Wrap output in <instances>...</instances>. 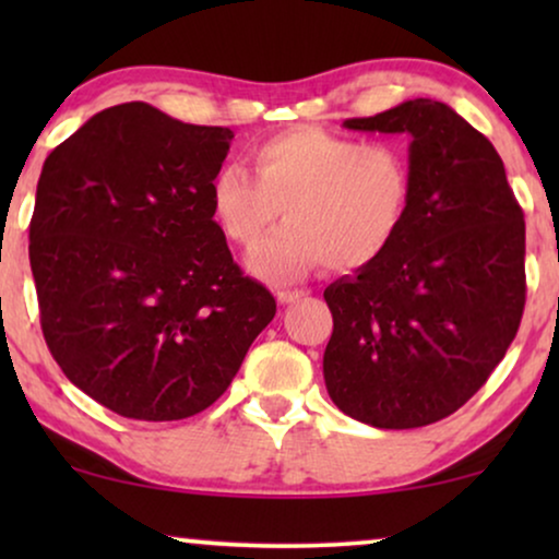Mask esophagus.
Segmentation results:
<instances>
[{"mask_svg":"<svg viewBox=\"0 0 559 559\" xmlns=\"http://www.w3.org/2000/svg\"><path fill=\"white\" fill-rule=\"evenodd\" d=\"M308 295V289H277V300L282 305H289V302H297L300 297Z\"/></svg>","mask_w":559,"mask_h":559,"instance_id":"34e87169","label":"esophagus"}]
</instances>
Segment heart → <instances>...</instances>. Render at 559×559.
<instances>
[{
  "label": "heart",
  "instance_id": "b5f03b06",
  "mask_svg": "<svg viewBox=\"0 0 559 559\" xmlns=\"http://www.w3.org/2000/svg\"><path fill=\"white\" fill-rule=\"evenodd\" d=\"M254 178L224 165L211 178V211L228 241L251 247L249 270L295 280L320 264L361 270L400 234L412 203L409 157L394 142H358L323 127H293L249 152Z\"/></svg>",
  "mask_w": 559,
  "mask_h": 559
}]
</instances>
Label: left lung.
<instances>
[{"mask_svg":"<svg viewBox=\"0 0 559 559\" xmlns=\"http://www.w3.org/2000/svg\"><path fill=\"white\" fill-rule=\"evenodd\" d=\"M343 127L412 136V203L377 262L325 287L328 394L381 430L432 425L486 384L519 331L524 213L499 152L448 104L412 98Z\"/></svg>","mask_w":559,"mask_h":559,"instance_id":"1","label":"left lung"}]
</instances>
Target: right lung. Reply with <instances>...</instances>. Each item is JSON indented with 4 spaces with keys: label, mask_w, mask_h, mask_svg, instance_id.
Instances as JSON below:
<instances>
[{
    "label": "right lung",
    "mask_w": 559,
    "mask_h": 559,
    "mask_svg": "<svg viewBox=\"0 0 559 559\" xmlns=\"http://www.w3.org/2000/svg\"><path fill=\"white\" fill-rule=\"evenodd\" d=\"M231 140L129 102L43 165L29 266L45 343L121 417L170 423L211 407L277 312L213 221L211 178Z\"/></svg>",
    "instance_id": "right-lung-1"
}]
</instances>
